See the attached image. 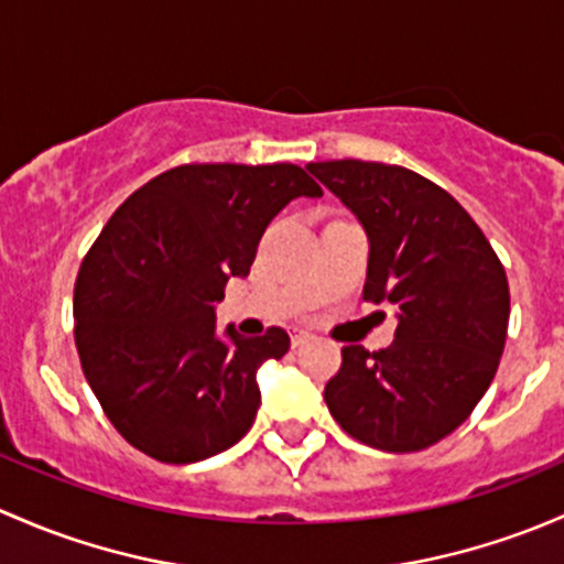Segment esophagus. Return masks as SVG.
<instances>
[{"label": "esophagus", "instance_id": "1", "mask_svg": "<svg viewBox=\"0 0 564 564\" xmlns=\"http://www.w3.org/2000/svg\"><path fill=\"white\" fill-rule=\"evenodd\" d=\"M306 339H312L310 330H304V328H293V330H290V345H293V347H301Z\"/></svg>", "mask_w": 564, "mask_h": 564}]
</instances>
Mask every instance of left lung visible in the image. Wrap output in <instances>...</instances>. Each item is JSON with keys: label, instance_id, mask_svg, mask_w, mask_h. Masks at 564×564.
Instances as JSON below:
<instances>
[{"label": "left lung", "instance_id": "1", "mask_svg": "<svg viewBox=\"0 0 564 564\" xmlns=\"http://www.w3.org/2000/svg\"><path fill=\"white\" fill-rule=\"evenodd\" d=\"M369 239L364 299L397 310L386 350H341L325 386L334 421L358 443L410 454L462 426L495 380L510 293L484 230L429 178L364 160L310 162Z\"/></svg>", "mask_w": 564, "mask_h": 564}]
</instances>
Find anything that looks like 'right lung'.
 I'll use <instances>...</instances> for the list:
<instances>
[{
	"mask_svg": "<svg viewBox=\"0 0 564 564\" xmlns=\"http://www.w3.org/2000/svg\"><path fill=\"white\" fill-rule=\"evenodd\" d=\"M304 167L182 165L116 208L75 280L80 367L116 432L147 456L193 464L236 445L260 408L258 369L290 336L219 334L214 304L247 276L260 236L295 197H321Z\"/></svg>",
	"mask_w": 564,
	"mask_h": 564,
	"instance_id": "right-lung-1",
	"label": "right lung"
}]
</instances>
